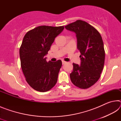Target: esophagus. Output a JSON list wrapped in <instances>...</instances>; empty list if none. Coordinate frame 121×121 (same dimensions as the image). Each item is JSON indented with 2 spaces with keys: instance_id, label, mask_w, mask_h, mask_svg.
Here are the masks:
<instances>
[{
  "instance_id": "esophagus-1",
  "label": "esophagus",
  "mask_w": 121,
  "mask_h": 121,
  "mask_svg": "<svg viewBox=\"0 0 121 121\" xmlns=\"http://www.w3.org/2000/svg\"><path fill=\"white\" fill-rule=\"evenodd\" d=\"M67 63V62H65V61H62V65H64V64H65V63Z\"/></svg>"
}]
</instances>
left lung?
<instances>
[{
	"label": "left lung",
	"mask_w": 121,
	"mask_h": 121,
	"mask_svg": "<svg viewBox=\"0 0 121 121\" xmlns=\"http://www.w3.org/2000/svg\"><path fill=\"white\" fill-rule=\"evenodd\" d=\"M65 27L76 35L77 48L81 53L80 65L73 63L71 81L80 89H87L98 81L104 68L105 52L102 37L96 29L82 20Z\"/></svg>",
	"instance_id": "left-lung-1"
}]
</instances>
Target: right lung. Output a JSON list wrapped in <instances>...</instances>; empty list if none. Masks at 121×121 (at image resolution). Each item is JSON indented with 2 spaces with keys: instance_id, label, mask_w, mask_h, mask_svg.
<instances>
[{
  "instance_id": "right-lung-1",
  "label": "right lung",
  "mask_w": 121,
  "mask_h": 121,
  "mask_svg": "<svg viewBox=\"0 0 121 121\" xmlns=\"http://www.w3.org/2000/svg\"><path fill=\"white\" fill-rule=\"evenodd\" d=\"M64 26H39L26 33L20 48L22 71L30 86L39 92H46L56 84L62 61L47 62L48 53L55 38Z\"/></svg>"
}]
</instances>
